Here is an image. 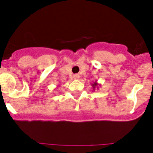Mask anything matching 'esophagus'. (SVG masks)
I'll use <instances>...</instances> for the list:
<instances>
[{"mask_svg":"<svg viewBox=\"0 0 153 153\" xmlns=\"http://www.w3.org/2000/svg\"><path fill=\"white\" fill-rule=\"evenodd\" d=\"M79 78V74L74 75V79H78Z\"/></svg>","mask_w":153,"mask_h":153,"instance_id":"obj_1","label":"esophagus"}]
</instances>
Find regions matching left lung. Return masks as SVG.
Segmentation results:
<instances>
[{
	"mask_svg": "<svg viewBox=\"0 0 153 153\" xmlns=\"http://www.w3.org/2000/svg\"><path fill=\"white\" fill-rule=\"evenodd\" d=\"M91 85H92V87H93V90L94 91L96 88H99V87L100 86V84H98L97 82L95 81V82H94L93 83H91Z\"/></svg>",
	"mask_w": 153,
	"mask_h": 153,
	"instance_id": "8db88e82",
	"label": "left lung"
}]
</instances>
